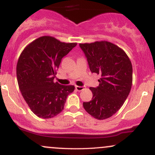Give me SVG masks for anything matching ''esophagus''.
Here are the masks:
<instances>
[{
    "mask_svg": "<svg viewBox=\"0 0 155 155\" xmlns=\"http://www.w3.org/2000/svg\"><path fill=\"white\" fill-rule=\"evenodd\" d=\"M84 89V87L76 86V90H77V91H82Z\"/></svg>",
    "mask_w": 155,
    "mask_h": 155,
    "instance_id": "esophagus-1",
    "label": "esophagus"
}]
</instances>
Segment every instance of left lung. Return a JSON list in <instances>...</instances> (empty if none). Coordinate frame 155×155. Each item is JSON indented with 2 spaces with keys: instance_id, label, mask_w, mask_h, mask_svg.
<instances>
[{
  "instance_id": "8db88e82",
  "label": "left lung",
  "mask_w": 155,
  "mask_h": 155,
  "mask_svg": "<svg viewBox=\"0 0 155 155\" xmlns=\"http://www.w3.org/2000/svg\"><path fill=\"white\" fill-rule=\"evenodd\" d=\"M92 73L101 76L97 87H90L92 98L84 102L85 111L97 120L111 117L127 99L133 83L128 56L118 46L106 41L79 44Z\"/></svg>"
}]
</instances>
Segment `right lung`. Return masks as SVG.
Here are the masks:
<instances>
[{"label":"right lung","mask_w":155,"mask_h":155,"mask_svg":"<svg viewBox=\"0 0 155 155\" xmlns=\"http://www.w3.org/2000/svg\"><path fill=\"white\" fill-rule=\"evenodd\" d=\"M76 44L45 35L32 41L21 53L17 65L19 88L37 117L57 116L63 110L67 96L74 92V85H61L54 79L62 58Z\"/></svg>","instance_id":"1"}]
</instances>
